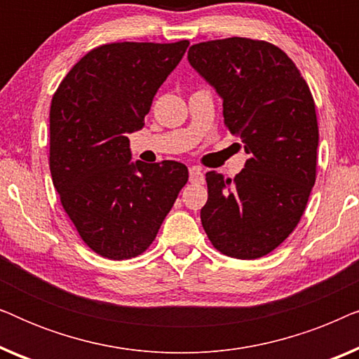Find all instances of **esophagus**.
Segmentation results:
<instances>
[{
    "label": "esophagus",
    "mask_w": 359,
    "mask_h": 359,
    "mask_svg": "<svg viewBox=\"0 0 359 359\" xmlns=\"http://www.w3.org/2000/svg\"><path fill=\"white\" fill-rule=\"evenodd\" d=\"M189 181L194 184H203L204 183V171L199 166H193L189 168Z\"/></svg>",
    "instance_id": "obj_1"
}]
</instances>
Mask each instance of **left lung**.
<instances>
[{"label":"left lung","instance_id":"8db88e82","mask_svg":"<svg viewBox=\"0 0 359 359\" xmlns=\"http://www.w3.org/2000/svg\"><path fill=\"white\" fill-rule=\"evenodd\" d=\"M191 67L222 97L230 134L243 142L242 173L208 171L201 222L227 257L262 258L296 229L316 183V104L294 62L273 43L245 37L189 47Z\"/></svg>","mask_w":359,"mask_h":359}]
</instances>
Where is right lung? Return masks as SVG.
<instances>
[{
    "label": "right lung",
    "mask_w": 359,
    "mask_h": 359,
    "mask_svg": "<svg viewBox=\"0 0 359 359\" xmlns=\"http://www.w3.org/2000/svg\"><path fill=\"white\" fill-rule=\"evenodd\" d=\"M188 41L117 42L93 48L63 78L50 106V173L83 242L101 257L129 259L154 242L188 181L180 161H130L127 134Z\"/></svg>",
    "instance_id": "1"
}]
</instances>
